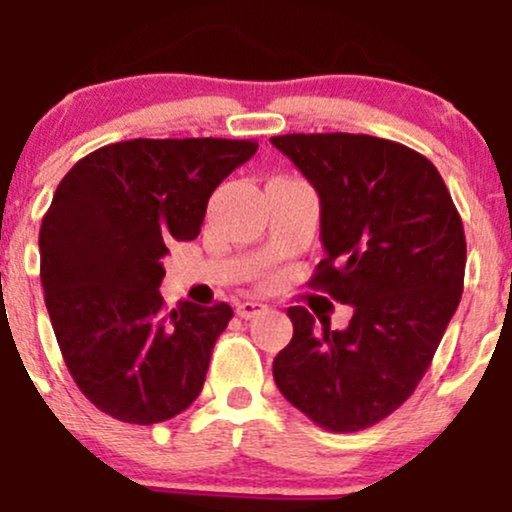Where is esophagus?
Returning <instances> with one entry per match:
<instances>
[{"instance_id":"esophagus-1","label":"esophagus","mask_w":512,"mask_h":512,"mask_svg":"<svg viewBox=\"0 0 512 512\" xmlns=\"http://www.w3.org/2000/svg\"><path fill=\"white\" fill-rule=\"evenodd\" d=\"M264 310H267V305L255 303V301H245V303H238L236 313H238V317H243V320H250V317L260 315V313H264Z\"/></svg>"}]
</instances>
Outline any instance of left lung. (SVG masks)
Here are the masks:
<instances>
[{"label": "left lung", "instance_id": "left-lung-1", "mask_svg": "<svg viewBox=\"0 0 512 512\" xmlns=\"http://www.w3.org/2000/svg\"><path fill=\"white\" fill-rule=\"evenodd\" d=\"M272 144L320 195L325 260L310 289L354 305L330 330L301 305L274 358V383L332 433H354L402 407L431 366L462 298L467 240L443 178L419 151L368 134H284Z\"/></svg>", "mask_w": 512, "mask_h": 512}]
</instances>
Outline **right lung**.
Wrapping results in <instances>:
<instances>
[{
  "instance_id": "right-lung-1",
  "label": "right lung",
  "mask_w": 512,
  "mask_h": 512,
  "mask_svg": "<svg viewBox=\"0 0 512 512\" xmlns=\"http://www.w3.org/2000/svg\"><path fill=\"white\" fill-rule=\"evenodd\" d=\"M252 139H129L74 163L40 226V281L76 387L125 424L151 426L202 392L228 303L166 310L161 257L195 240L211 192Z\"/></svg>"
}]
</instances>
